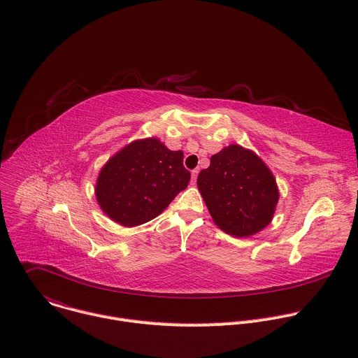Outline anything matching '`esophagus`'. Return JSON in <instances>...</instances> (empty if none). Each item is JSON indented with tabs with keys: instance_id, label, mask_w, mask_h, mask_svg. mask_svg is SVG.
Listing matches in <instances>:
<instances>
[{
	"instance_id": "obj_1",
	"label": "esophagus",
	"mask_w": 358,
	"mask_h": 358,
	"mask_svg": "<svg viewBox=\"0 0 358 358\" xmlns=\"http://www.w3.org/2000/svg\"><path fill=\"white\" fill-rule=\"evenodd\" d=\"M198 173H199V170H198V169H195V170H192V171H191V180H192V182H195V181H196Z\"/></svg>"
}]
</instances>
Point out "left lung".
I'll return each instance as SVG.
<instances>
[{
  "label": "left lung",
  "instance_id": "left-lung-1",
  "mask_svg": "<svg viewBox=\"0 0 358 358\" xmlns=\"http://www.w3.org/2000/svg\"><path fill=\"white\" fill-rule=\"evenodd\" d=\"M196 184L215 224L239 238L264 229L279 199L269 169L238 144L214 155L210 167L198 174Z\"/></svg>",
  "mask_w": 358,
  "mask_h": 358
}]
</instances>
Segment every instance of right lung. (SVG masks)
<instances>
[{"instance_id":"obj_1","label":"right lung","mask_w":358,"mask_h":358,"mask_svg":"<svg viewBox=\"0 0 358 358\" xmlns=\"http://www.w3.org/2000/svg\"><path fill=\"white\" fill-rule=\"evenodd\" d=\"M182 159L181 150L171 151L157 138L133 141L101 169L96 184L99 206L124 227L151 221L187 188L191 174Z\"/></svg>"}]
</instances>
